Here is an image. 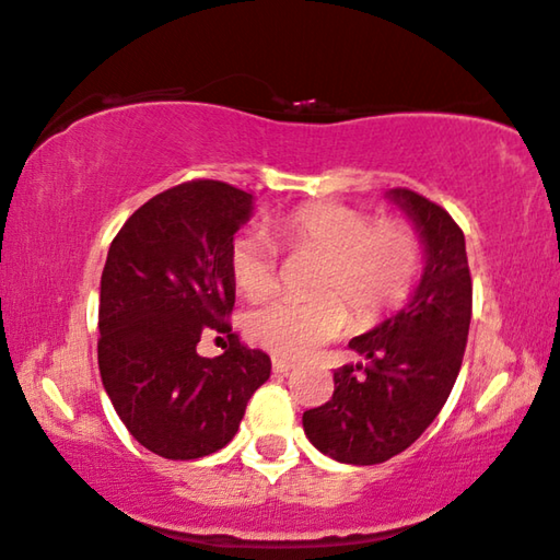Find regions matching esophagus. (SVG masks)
I'll use <instances>...</instances> for the list:
<instances>
[{
	"mask_svg": "<svg viewBox=\"0 0 560 560\" xmlns=\"http://www.w3.org/2000/svg\"><path fill=\"white\" fill-rule=\"evenodd\" d=\"M271 366H273V372H277V374H289L296 366V362L287 360V357H273Z\"/></svg>",
	"mask_w": 560,
	"mask_h": 560,
	"instance_id": "obj_1",
	"label": "esophagus"
}]
</instances>
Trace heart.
<instances>
[{"instance_id":"obj_1","label":"heart","mask_w":560,"mask_h":560,"mask_svg":"<svg viewBox=\"0 0 560 560\" xmlns=\"http://www.w3.org/2000/svg\"><path fill=\"white\" fill-rule=\"evenodd\" d=\"M271 233L289 248L324 254L312 299L273 296L246 319L256 345L283 357H304L345 331L342 298L357 319L370 322L410 294L422 264V248L405 223H372L364 211L341 203H306L271 219ZM229 269L244 296L269 294L277 283V246L264 231L233 238ZM342 298L339 300L336 294Z\"/></svg>"}]
</instances>
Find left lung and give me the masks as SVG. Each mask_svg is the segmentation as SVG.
<instances>
[{
    "mask_svg": "<svg viewBox=\"0 0 560 560\" xmlns=\"http://www.w3.org/2000/svg\"><path fill=\"white\" fill-rule=\"evenodd\" d=\"M420 236L422 277L399 312L349 341L364 362L334 370L327 405L306 410L319 453L347 465L395 457L430 428L460 372L472 314L465 236L445 208L407 188L385 194Z\"/></svg>",
    "mask_w": 560,
    "mask_h": 560,
    "instance_id": "left-lung-1",
    "label": "left lung"
}]
</instances>
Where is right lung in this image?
<instances>
[{"label": "right lung", "mask_w": 560, "mask_h": 560, "mask_svg": "<svg viewBox=\"0 0 560 560\" xmlns=\"http://www.w3.org/2000/svg\"><path fill=\"white\" fill-rule=\"evenodd\" d=\"M254 196L190 180L140 206L113 238L100 279L97 364L125 428L150 453L196 460L226 447L271 360L248 349L226 316L236 302L229 252ZM228 352H195L203 332Z\"/></svg>", "instance_id": "add662e5"}]
</instances>
